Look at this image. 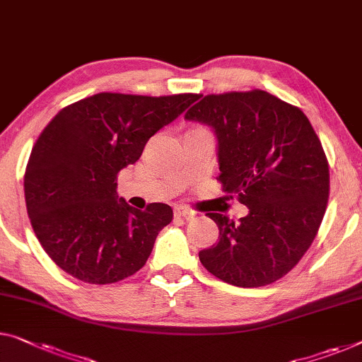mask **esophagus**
<instances>
[{
  "mask_svg": "<svg viewBox=\"0 0 362 362\" xmlns=\"http://www.w3.org/2000/svg\"><path fill=\"white\" fill-rule=\"evenodd\" d=\"M174 213H175V216H179V218H183V219H192L193 216L197 214L193 209L187 208V206H175Z\"/></svg>",
  "mask_w": 362,
  "mask_h": 362,
  "instance_id": "obj_1",
  "label": "esophagus"
}]
</instances>
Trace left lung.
Masks as SVG:
<instances>
[{"label":"left lung","mask_w":362,"mask_h":362,"mask_svg":"<svg viewBox=\"0 0 362 362\" xmlns=\"http://www.w3.org/2000/svg\"><path fill=\"white\" fill-rule=\"evenodd\" d=\"M185 120L214 129L218 180L249 208L239 223L208 213L219 228L199 262L223 281L260 288L289 273L319 233L330 192L322 143L298 107L267 90L204 95Z\"/></svg>","instance_id":"8db88e82"}]
</instances>
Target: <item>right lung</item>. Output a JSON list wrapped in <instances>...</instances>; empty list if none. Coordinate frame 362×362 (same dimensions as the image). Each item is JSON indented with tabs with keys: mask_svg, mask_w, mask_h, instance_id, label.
<instances>
[{
	"mask_svg": "<svg viewBox=\"0 0 362 362\" xmlns=\"http://www.w3.org/2000/svg\"><path fill=\"white\" fill-rule=\"evenodd\" d=\"M198 99L100 93L64 107L45 127L25 167V206L43 250L63 272L110 284L144 267L174 213L164 203L129 206L117 195V174Z\"/></svg>",
	"mask_w": 362,
	"mask_h": 362,
	"instance_id": "right-lung-1",
	"label": "right lung"
}]
</instances>
